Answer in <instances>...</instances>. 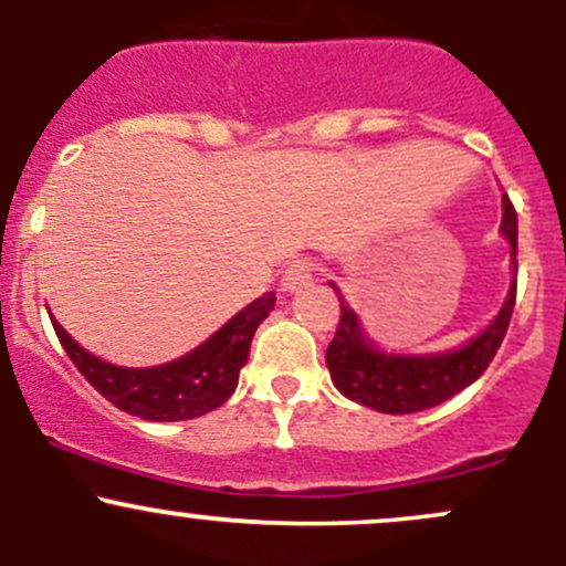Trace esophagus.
<instances>
[{
    "label": "esophagus",
    "mask_w": 566,
    "mask_h": 566,
    "mask_svg": "<svg viewBox=\"0 0 566 566\" xmlns=\"http://www.w3.org/2000/svg\"><path fill=\"white\" fill-rule=\"evenodd\" d=\"M315 276V265L312 260L301 256V260H293L287 268H284V276H282V290L284 293H295V290H304L306 284L312 282Z\"/></svg>",
    "instance_id": "esophagus-1"
}]
</instances>
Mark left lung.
<instances>
[{
	"label": "left lung",
	"mask_w": 566,
	"mask_h": 566,
	"mask_svg": "<svg viewBox=\"0 0 566 566\" xmlns=\"http://www.w3.org/2000/svg\"><path fill=\"white\" fill-rule=\"evenodd\" d=\"M501 232L510 238L512 256H517V213L510 197H504ZM515 295L517 282H512L510 295L490 328L460 350L441 353V356H386L375 350L373 342L364 336L358 317L342 301L336 334L325 350L331 380L347 399L380 413H416V410L436 408L471 386L490 367L510 328Z\"/></svg>",
	"instance_id": "left-lung-1"
}]
</instances>
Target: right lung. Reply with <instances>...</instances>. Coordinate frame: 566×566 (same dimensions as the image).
I'll return each instance as SVG.
<instances>
[{"mask_svg":"<svg viewBox=\"0 0 566 566\" xmlns=\"http://www.w3.org/2000/svg\"><path fill=\"white\" fill-rule=\"evenodd\" d=\"M276 295L268 293L221 325L208 342L172 364L150 369H125L90 356L67 336L56 319L62 347L95 391L104 394L114 408L147 421H182L205 416L232 397L243 364L249 358L256 325L271 315Z\"/></svg>","mask_w":566,"mask_h":566,"instance_id":"1","label":"right lung"}]
</instances>
